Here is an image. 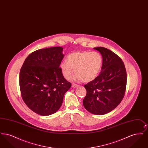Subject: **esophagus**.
Instances as JSON below:
<instances>
[{"label": "esophagus", "mask_w": 148, "mask_h": 148, "mask_svg": "<svg viewBox=\"0 0 148 148\" xmlns=\"http://www.w3.org/2000/svg\"><path fill=\"white\" fill-rule=\"evenodd\" d=\"M71 86H72L73 88H77V87L79 86V85L76 84H73Z\"/></svg>", "instance_id": "obj_1"}]
</instances>
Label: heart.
Wrapping results in <instances>:
<instances>
[{
	"label": "heart",
	"mask_w": 148,
	"mask_h": 148,
	"mask_svg": "<svg viewBox=\"0 0 148 148\" xmlns=\"http://www.w3.org/2000/svg\"><path fill=\"white\" fill-rule=\"evenodd\" d=\"M103 58L97 51H76L67 56L66 60L62 62L60 68L62 74L66 79L72 77L74 70L77 74L75 78L84 82L94 80L101 68Z\"/></svg>",
	"instance_id": "1"
}]
</instances>
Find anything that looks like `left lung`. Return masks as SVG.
I'll return each mask as SVG.
<instances>
[{
	"label": "left lung",
	"instance_id": "obj_1",
	"mask_svg": "<svg viewBox=\"0 0 148 148\" xmlns=\"http://www.w3.org/2000/svg\"><path fill=\"white\" fill-rule=\"evenodd\" d=\"M103 57L101 71L92 82L84 85L86 94L83 105L86 110L95 115L112 111L124 97L127 71L119 56L104 47L94 48Z\"/></svg>",
	"mask_w": 148,
	"mask_h": 148
}]
</instances>
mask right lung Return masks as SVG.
Returning <instances> with one entry per match:
<instances>
[{
    "label": "right lung",
    "mask_w": 148,
    "mask_h": 148,
    "mask_svg": "<svg viewBox=\"0 0 148 148\" xmlns=\"http://www.w3.org/2000/svg\"><path fill=\"white\" fill-rule=\"evenodd\" d=\"M63 48L54 47L33 51L25 59L19 74L21 97L30 109L42 115L57 112L71 84L59 67Z\"/></svg>",
    "instance_id": "add662e5"
}]
</instances>
